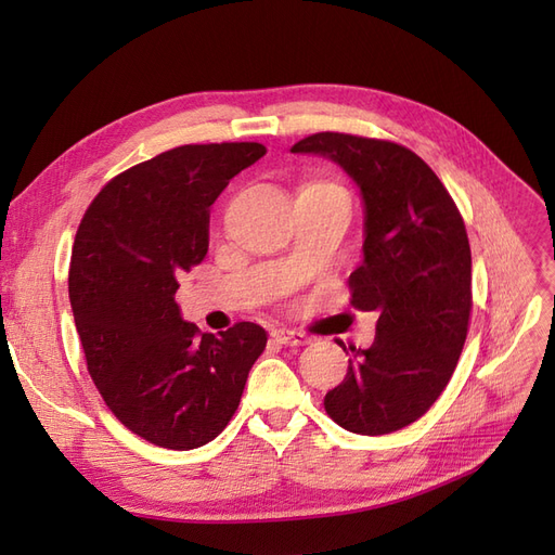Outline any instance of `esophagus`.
Listing matches in <instances>:
<instances>
[{
    "label": "esophagus",
    "mask_w": 555,
    "mask_h": 555,
    "mask_svg": "<svg viewBox=\"0 0 555 555\" xmlns=\"http://www.w3.org/2000/svg\"><path fill=\"white\" fill-rule=\"evenodd\" d=\"M273 339L278 344H284V347H302V344H308L310 337L300 333V331H289V328H278L271 333Z\"/></svg>",
    "instance_id": "1"
}]
</instances>
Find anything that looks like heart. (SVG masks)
<instances>
[{
  "label": "heart",
  "mask_w": 555,
  "mask_h": 555,
  "mask_svg": "<svg viewBox=\"0 0 555 555\" xmlns=\"http://www.w3.org/2000/svg\"><path fill=\"white\" fill-rule=\"evenodd\" d=\"M319 188H339V185H335V183H328V181H310V183H305L302 193H305V190H319Z\"/></svg>",
  "instance_id": "1"
}]
</instances>
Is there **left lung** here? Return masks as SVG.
Segmentation results:
<instances>
[{
    "label": "left lung",
    "instance_id": "1",
    "mask_svg": "<svg viewBox=\"0 0 555 555\" xmlns=\"http://www.w3.org/2000/svg\"><path fill=\"white\" fill-rule=\"evenodd\" d=\"M292 151L335 160L365 202V259L349 289L356 310L378 314L376 337L370 349L349 347L347 376L323 406L347 431H397L441 397L464 349L473 308L464 218L434 169L397 142L314 132Z\"/></svg>",
    "mask_w": 555,
    "mask_h": 555
}]
</instances>
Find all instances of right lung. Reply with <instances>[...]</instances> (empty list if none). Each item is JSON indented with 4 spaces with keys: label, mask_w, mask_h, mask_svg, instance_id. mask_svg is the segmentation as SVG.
I'll use <instances>...</instances> for the list:
<instances>
[{
    "label": "right lung",
    "mask_w": 555,
    "mask_h": 555,
    "mask_svg": "<svg viewBox=\"0 0 555 555\" xmlns=\"http://www.w3.org/2000/svg\"><path fill=\"white\" fill-rule=\"evenodd\" d=\"M263 154L259 142L169 149L114 177L75 234L68 296L87 370L119 423L154 446L214 441L266 349L257 323L202 333L175 300L208 253V206Z\"/></svg>",
    "instance_id": "add662e5"
}]
</instances>
